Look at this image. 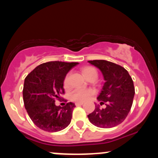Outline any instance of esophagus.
I'll use <instances>...</instances> for the list:
<instances>
[{
    "mask_svg": "<svg viewBox=\"0 0 158 158\" xmlns=\"http://www.w3.org/2000/svg\"><path fill=\"white\" fill-rule=\"evenodd\" d=\"M75 105L76 106H81V105H83V102H77Z\"/></svg>",
    "mask_w": 158,
    "mask_h": 158,
    "instance_id": "34e87169",
    "label": "esophagus"
}]
</instances>
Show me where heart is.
Instances as JSON below:
<instances>
[{
    "instance_id": "obj_1",
    "label": "heart",
    "mask_w": 158,
    "mask_h": 158,
    "mask_svg": "<svg viewBox=\"0 0 158 158\" xmlns=\"http://www.w3.org/2000/svg\"><path fill=\"white\" fill-rule=\"evenodd\" d=\"M81 72H82L83 75L85 76L87 79H90L91 77H97V71L95 68L93 67L87 66L81 69ZM63 87L65 90L68 89L69 88V80H68V75L65 77L64 81H63ZM94 94L93 90L90 89H76L73 93L70 95V99L72 101L77 102H83L85 101L88 100L89 98L91 97Z\"/></svg>"
}]
</instances>
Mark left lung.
<instances>
[{"label": "left lung", "mask_w": 158, "mask_h": 158, "mask_svg": "<svg viewBox=\"0 0 158 158\" xmlns=\"http://www.w3.org/2000/svg\"><path fill=\"white\" fill-rule=\"evenodd\" d=\"M88 62L102 71L106 81L97 97L100 105L96 106L88 117L92 124L99 128H109L125 120L133 103L135 90L128 72L120 65L106 60H93Z\"/></svg>", "instance_id": "left-lung-1"}]
</instances>
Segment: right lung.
I'll use <instances>...</instances> for the list:
<instances>
[{"label": "right lung", "instance_id": "1", "mask_svg": "<svg viewBox=\"0 0 158 158\" xmlns=\"http://www.w3.org/2000/svg\"><path fill=\"white\" fill-rule=\"evenodd\" d=\"M78 62L54 61L43 63L25 78L23 99L29 117L34 124L48 132L59 131L69 126L75 104L56 106L63 99V81L67 73ZM66 101L67 100H64Z\"/></svg>", "mask_w": 158, "mask_h": 158}]
</instances>
